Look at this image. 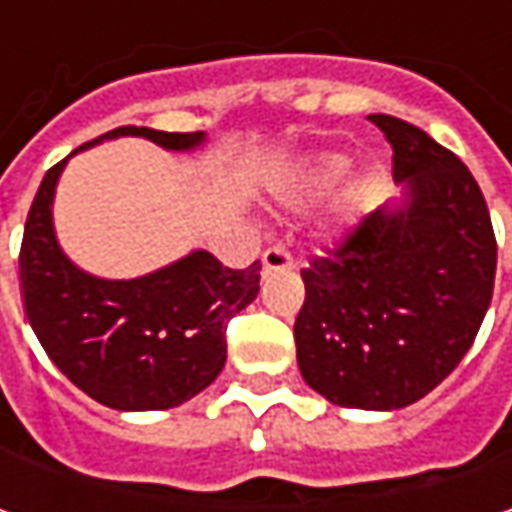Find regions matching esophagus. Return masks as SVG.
<instances>
[{"instance_id": "esophagus-1", "label": "esophagus", "mask_w": 512, "mask_h": 512, "mask_svg": "<svg viewBox=\"0 0 512 512\" xmlns=\"http://www.w3.org/2000/svg\"><path fill=\"white\" fill-rule=\"evenodd\" d=\"M262 262H265V270H287V267H293V256L282 245H273L265 250Z\"/></svg>"}]
</instances>
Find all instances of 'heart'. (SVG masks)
Masks as SVG:
<instances>
[{
  "label": "heart",
  "instance_id": "obj_1",
  "mask_svg": "<svg viewBox=\"0 0 512 512\" xmlns=\"http://www.w3.org/2000/svg\"><path fill=\"white\" fill-rule=\"evenodd\" d=\"M347 168H350V162H347L344 156H325V159H319V162L310 168V173H307L305 179H302V185L290 193V199H293V202H310V199L322 196V193H327L336 182H342V176L347 173Z\"/></svg>",
  "mask_w": 512,
  "mask_h": 512
}]
</instances>
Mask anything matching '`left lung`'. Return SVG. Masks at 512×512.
<instances>
[{
	"mask_svg": "<svg viewBox=\"0 0 512 512\" xmlns=\"http://www.w3.org/2000/svg\"><path fill=\"white\" fill-rule=\"evenodd\" d=\"M393 145L404 199L367 213L342 247L313 259L296 316V359L339 407L399 410L442 384L493 299L496 236L456 153L396 116H367Z\"/></svg>",
	"mask_w": 512,
	"mask_h": 512,
	"instance_id": "8db88e82",
	"label": "left lung"
}]
</instances>
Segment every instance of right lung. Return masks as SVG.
I'll use <instances>...</instances> for the list:
<instances>
[{"instance_id":"right-lung-1","label":"right lung","mask_w":512,"mask_h":512,"mask_svg":"<svg viewBox=\"0 0 512 512\" xmlns=\"http://www.w3.org/2000/svg\"><path fill=\"white\" fill-rule=\"evenodd\" d=\"M119 136H145L165 150L205 142L202 130L116 128L79 150ZM68 159L45 173L19 250L36 339L70 382L105 407L168 410L193 399L222 373L227 322L256 299L262 265L230 270L213 253L193 250L139 279L90 276L65 256L53 230V193Z\"/></svg>"}]
</instances>
